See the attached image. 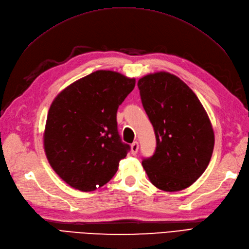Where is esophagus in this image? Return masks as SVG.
Listing matches in <instances>:
<instances>
[{"label": "esophagus", "instance_id": "34e87169", "mask_svg": "<svg viewBox=\"0 0 249 249\" xmlns=\"http://www.w3.org/2000/svg\"><path fill=\"white\" fill-rule=\"evenodd\" d=\"M138 149H139L138 142L137 141L133 142L132 145H131V153H132V155H136L137 152H138Z\"/></svg>", "mask_w": 249, "mask_h": 249}]
</instances>
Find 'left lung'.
<instances>
[{
    "label": "left lung",
    "instance_id": "obj_1",
    "mask_svg": "<svg viewBox=\"0 0 249 249\" xmlns=\"http://www.w3.org/2000/svg\"><path fill=\"white\" fill-rule=\"evenodd\" d=\"M137 85L157 140L155 154L143 159L142 166L158 189H186L205 172L213 154L214 131L207 112L175 74L149 73Z\"/></svg>",
    "mask_w": 249,
    "mask_h": 249
}]
</instances>
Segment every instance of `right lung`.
Here are the masks:
<instances>
[{
  "label": "right lung",
  "mask_w": 249,
  "mask_h": 249,
  "mask_svg": "<svg viewBox=\"0 0 249 249\" xmlns=\"http://www.w3.org/2000/svg\"><path fill=\"white\" fill-rule=\"evenodd\" d=\"M135 83L116 71H96L53 101L44 152L52 168L74 189L89 192L107 184L130 150L118 134L116 113Z\"/></svg>",
  "instance_id": "obj_1"
}]
</instances>
